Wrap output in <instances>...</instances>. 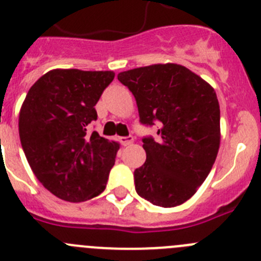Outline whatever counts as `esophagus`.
<instances>
[{"mask_svg":"<svg viewBox=\"0 0 261 261\" xmlns=\"http://www.w3.org/2000/svg\"><path fill=\"white\" fill-rule=\"evenodd\" d=\"M133 141H135V137H133V136H125V137H120V142H121V145H123V146H128V145L132 144Z\"/></svg>","mask_w":261,"mask_h":261,"instance_id":"1","label":"esophagus"}]
</instances>
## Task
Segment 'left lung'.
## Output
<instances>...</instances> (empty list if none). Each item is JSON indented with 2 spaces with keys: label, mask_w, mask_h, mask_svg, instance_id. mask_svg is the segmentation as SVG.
Segmentation results:
<instances>
[{
  "label": "left lung",
  "mask_w": 261,
  "mask_h": 261,
  "mask_svg": "<svg viewBox=\"0 0 261 261\" xmlns=\"http://www.w3.org/2000/svg\"><path fill=\"white\" fill-rule=\"evenodd\" d=\"M117 80L135 96L140 123L159 125L156 140L142 138L146 161L133 174L136 192L163 208L183 204L204 183L218 153L216 91L177 64L132 69Z\"/></svg>",
  "instance_id": "obj_1"
}]
</instances>
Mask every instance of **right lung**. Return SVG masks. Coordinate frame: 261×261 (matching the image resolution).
<instances>
[{"label": "right lung", "mask_w": 261, "mask_h": 261, "mask_svg": "<svg viewBox=\"0 0 261 261\" xmlns=\"http://www.w3.org/2000/svg\"><path fill=\"white\" fill-rule=\"evenodd\" d=\"M114 71L56 69L39 78L19 112V138L38 180L70 202L106 190L119 144L90 132L95 105Z\"/></svg>", "instance_id": "add662e5"}]
</instances>
